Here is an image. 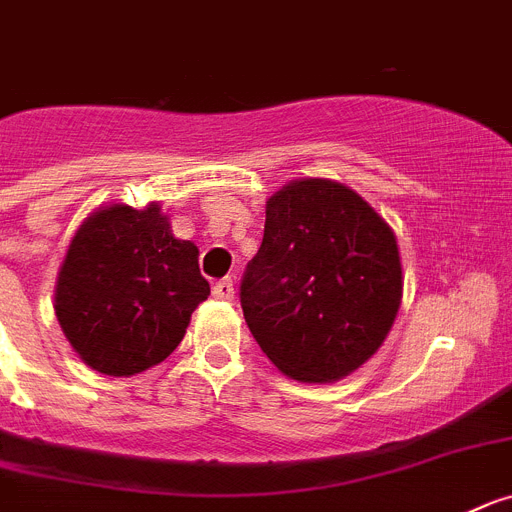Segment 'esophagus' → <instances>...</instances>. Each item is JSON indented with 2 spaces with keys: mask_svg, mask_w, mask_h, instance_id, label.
Segmentation results:
<instances>
[{
  "mask_svg": "<svg viewBox=\"0 0 512 512\" xmlns=\"http://www.w3.org/2000/svg\"><path fill=\"white\" fill-rule=\"evenodd\" d=\"M213 294H215V297H218V299H225V302H231V299L236 297V284H233V279H220V281H215Z\"/></svg>",
  "mask_w": 512,
  "mask_h": 512,
  "instance_id": "esophagus-1",
  "label": "esophagus"
}]
</instances>
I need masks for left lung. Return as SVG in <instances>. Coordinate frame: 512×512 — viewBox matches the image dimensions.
<instances>
[{"mask_svg": "<svg viewBox=\"0 0 512 512\" xmlns=\"http://www.w3.org/2000/svg\"><path fill=\"white\" fill-rule=\"evenodd\" d=\"M391 225L358 192L294 180L266 200L264 241L241 279L251 335L284 375L332 383L381 348L401 307Z\"/></svg>", "mask_w": 512, "mask_h": 512, "instance_id": "1", "label": "left lung"}]
</instances>
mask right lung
I'll return each instance as SVG.
<instances>
[{"mask_svg":"<svg viewBox=\"0 0 512 512\" xmlns=\"http://www.w3.org/2000/svg\"><path fill=\"white\" fill-rule=\"evenodd\" d=\"M208 294L198 246L172 236L162 208L119 203L75 231L55 284V314L88 368L134 375L180 345Z\"/></svg>","mask_w":512,"mask_h":512,"instance_id":"obj_1","label":"right lung"}]
</instances>
